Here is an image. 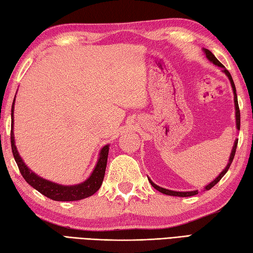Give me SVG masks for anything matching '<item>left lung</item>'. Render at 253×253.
I'll list each match as a JSON object with an SVG mask.
<instances>
[{
    "label": "left lung",
    "instance_id": "1",
    "mask_svg": "<svg viewBox=\"0 0 253 253\" xmlns=\"http://www.w3.org/2000/svg\"><path fill=\"white\" fill-rule=\"evenodd\" d=\"M203 51H204V53L206 54V58L209 59V60L212 63V64H215V66H217V67H219V68H221V71L224 72L226 76H227V78L229 79V81H230V84H231V87H232V92H234V102H235V111H236V127H237V130H240V111H239V105H238V98H237V93H236V86H235V83H234V80H232V78H231V76H230V73H229V71L227 70V69L222 66V64L217 60V58L214 56V54H212L209 49H203ZM237 145H238V139H236L235 140V143H234V147H232V149H231V153H230V156H229V160H228V163H227V166H226V168L224 170H222L220 173H219V175L216 177V179L214 180V181H211L210 184H207L205 187H204V191H209V190H211L212 186H215L217 183H218L219 181H220V179L222 176H224L225 174H226V172L228 171V169H229V167H230V165H231V162H232V160H234V157H235V153H236V149H237ZM148 180H149V182H150V184L155 187V189L157 190V191H159V192H161L162 194H166V195H170V196H180V197H187V196H193V195H196V194H199V190H195V191H187V192H179V191H172V190H168V189H165V187H161V186H159V185H157V184H155V183H153L149 177H148Z\"/></svg>",
    "mask_w": 253,
    "mask_h": 253
}]
</instances>
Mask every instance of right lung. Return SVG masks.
<instances>
[{"label":"right lung","mask_w":253,"mask_h":253,"mask_svg":"<svg viewBox=\"0 0 253 253\" xmlns=\"http://www.w3.org/2000/svg\"><path fill=\"white\" fill-rule=\"evenodd\" d=\"M14 104H15V98L13 101L12 114H11L12 116L11 145H12L14 159L16 161L19 172H21V174L23 175L25 181H26L29 185H32L35 190H37L39 193H42V195L47 196L48 199L53 200V201H59V202L80 201L93 195L94 193L100 190L104 180V175H105L110 145H105L102 148L100 151V155H98L96 166L93 169L90 176H88L85 181L79 183V184H76V185H62V184H58V183L43 179V177L37 175L36 173L33 172L26 165H25L22 157L19 156L16 146H15V137H14V131H13Z\"/></svg>","instance_id":"obj_1"}]
</instances>
